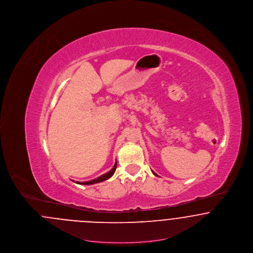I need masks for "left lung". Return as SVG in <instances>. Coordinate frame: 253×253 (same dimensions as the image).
Instances as JSON below:
<instances>
[{"mask_svg":"<svg viewBox=\"0 0 253 253\" xmlns=\"http://www.w3.org/2000/svg\"><path fill=\"white\" fill-rule=\"evenodd\" d=\"M154 174H155V175H157V174H156V173H155V172H154Z\"/></svg>","mask_w":253,"mask_h":253,"instance_id":"1","label":"left lung"}]
</instances>
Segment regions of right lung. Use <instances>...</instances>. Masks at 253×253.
Segmentation results:
<instances>
[{"instance_id": "obj_1", "label": "right lung", "mask_w": 253, "mask_h": 253, "mask_svg": "<svg viewBox=\"0 0 253 253\" xmlns=\"http://www.w3.org/2000/svg\"><path fill=\"white\" fill-rule=\"evenodd\" d=\"M117 165H118V163L116 162V163H115V165H114V167L112 168V169H111L110 171L106 172V173H104L103 175H101V176L97 177L96 179L86 181V182H76V183H78V184H82V185H92V184H96V183H99V182H102V181L107 180V179H109V178H110V177L115 173L116 169H117Z\"/></svg>"}]
</instances>
